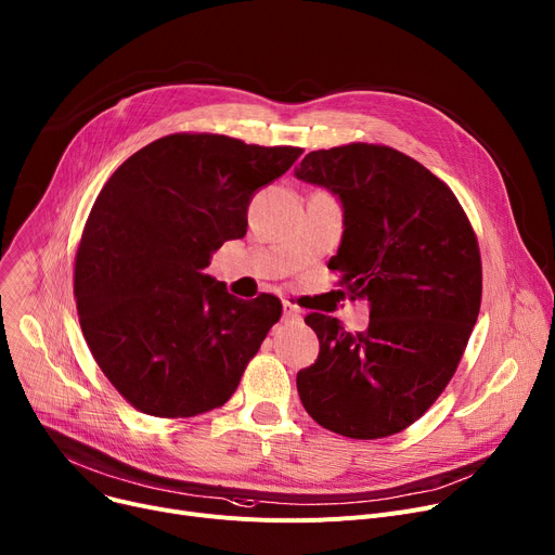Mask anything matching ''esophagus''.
Here are the masks:
<instances>
[{
	"label": "esophagus",
	"mask_w": 555,
	"mask_h": 555,
	"mask_svg": "<svg viewBox=\"0 0 555 555\" xmlns=\"http://www.w3.org/2000/svg\"><path fill=\"white\" fill-rule=\"evenodd\" d=\"M283 319L289 323L301 321V310L297 306H292L289 301H283Z\"/></svg>",
	"instance_id": "esophagus-1"
}]
</instances>
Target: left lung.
I'll return each mask as SVG.
<instances>
[{"instance_id":"8db88e82","label":"left lung","mask_w":555,"mask_h":555,"mask_svg":"<svg viewBox=\"0 0 555 555\" xmlns=\"http://www.w3.org/2000/svg\"><path fill=\"white\" fill-rule=\"evenodd\" d=\"M294 176L339 196L344 236L327 268L371 304L357 335L332 317H306L319 357L297 375L304 409L352 439L401 433L449 386L479 314L470 220L444 180L386 144L310 152Z\"/></svg>"}]
</instances>
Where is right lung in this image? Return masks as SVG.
Wrapping results in <instances>:
<instances>
[{
    "mask_svg": "<svg viewBox=\"0 0 555 555\" xmlns=\"http://www.w3.org/2000/svg\"><path fill=\"white\" fill-rule=\"evenodd\" d=\"M301 152L171 133L106 180L78 245L73 294L95 363L140 413L194 417L238 388L281 301L266 292L243 301L205 268L225 241L245 236L256 190Z\"/></svg>",
    "mask_w": 555,
    "mask_h": 555,
    "instance_id": "1",
    "label": "right lung"
}]
</instances>
